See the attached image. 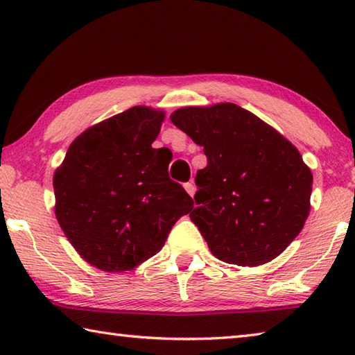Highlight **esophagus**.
<instances>
[{
    "label": "esophagus",
    "instance_id": "esophagus-1",
    "mask_svg": "<svg viewBox=\"0 0 355 355\" xmlns=\"http://www.w3.org/2000/svg\"><path fill=\"white\" fill-rule=\"evenodd\" d=\"M183 186H184V189H186V192H188V194H189V196H194V191H196V188H194V184H192L191 182H188V183H184Z\"/></svg>",
    "mask_w": 355,
    "mask_h": 355
}]
</instances>
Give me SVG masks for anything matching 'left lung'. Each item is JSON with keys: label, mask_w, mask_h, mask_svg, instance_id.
<instances>
[{"label": "left lung", "mask_w": 355, "mask_h": 355, "mask_svg": "<svg viewBox=\"0 0 355 355\" xmlns=\"http://www.w3.org/2000/svg\"><path fill=\"white\" fill-rule=\"evenodd\" d=\"M171 120L207 156L189 218L211 254L238 266L280 255L310 211L313 175L297 148L233 103L182 107Z\"/></svg>", "instance_id": "8db88e82"}]
</instances>
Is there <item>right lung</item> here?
Wrapping results in <instances>:
<instances>
[{"label":"right lung","instance_id":"right-lung-1","mask_svg":"<svg viewBox=\"0 0 355 355\" xmlns=\"http://www.w3.org/2000/svg\"><path fill=\"white\" fill-rule=\"evenodd\" d=\"M164 112L135 106L84 131L55 173L59 225L84 260L128 271L158 254L194 202L153 148Z\"/></svg>","mask_w":355,"mask_h":355}]
</instances>
